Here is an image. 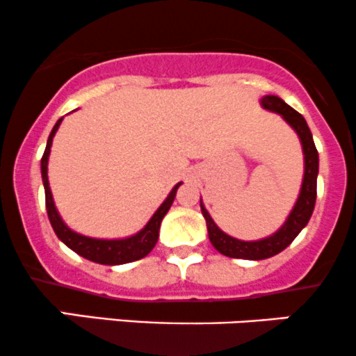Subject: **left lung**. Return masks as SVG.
<instances>
[{"mask_svg": "<svg viewBox=\"0 0 356 356\" xmlns=\"http://www.w3.org/2000/svg\"><path fill=\"white\" fill-rule=\"evenodd\" d=\"M261 106L270 112L278 113L284 117V120L299 136L302 151H304V179H302L300 193L297 198L296 205H293L292 212L286 217L285 224L278 229L275 234L263 238L258 241H241L232 238V236L225 234L217 227L212 217L209 216L207 209L200 202L202 213L205 217L209 231V239L212 246L216 248L219 253L229 258H241V259H265L271 256L278 254L284 251L293 239L299 236V232L305 227L312 216V210L316 205V188H317V173H319V154L312 139L311 129L307 127V122L300 115L299 112L292 108L290 105L282 100V98L275 97V95H266L261 98Z\"/></svg>", "mask_w": 356, "mask_h": 356, "instance_id": "left-lung-1", "label": "left lung"}]
</instances>
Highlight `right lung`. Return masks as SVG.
Instances as JSON below:
<instances>
[{"instance_id": "obj_1", "label": "right lung", "mask_w": 356, "mask_h": 356, "mask_svg": "<svg viewBox=\"0 0 356 356\" xmlns=\"http://www.w3.org/2000/svg\"><path fill=\"white\" fill-rule=\"evenodd\" d=\"M63 118L56 122L54 129H52L51 136L47 139V146H45L44 156H42L40 161V171H42V181H44V190H45V209H47L49 220H51L52 229L57 234V238L63 241L67 248H71L74 253H78L83 258L90 259V261L100 263V265H124V263L136 261V259L144 258L152 251V248L156 246L159 238V227H161L163 217L166 216V212L170 210L171 204H173L175 197H177V190L181 183L175 185V188L171 190L170 195L166 197V200L163 202L161 207L154 212V216L149 219V222L144 225V229H140L137 234L131 236V238L125 239H95L88 238V236H81L78 232L71 231L64 220L60 219L59 212H57L54 205V198H52L51 186H49V177H47V163H49V154H51V146L52 139H54L57 129H59Z\"/></svg>"}]
</instances>
